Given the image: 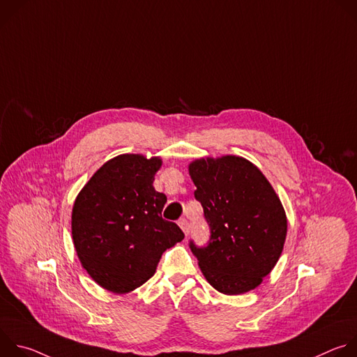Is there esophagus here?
<instances>
[{
	"mask_svg": "<svg viewBox=\"0 0 357 357\" xmlns=\"http://www.w3.org/2000/svg\"><path fill=\"white\" fill-rule=\"evenodd\" d=\"M178 225H179V227L182 229V231H183L185 234L189 233V230H190V223H189L186 219H181V220L178 222Z\"/></svg>",
	"mask_w": 357,
	"mask_h": 357,
	"instance_id": "esophagus-1",
	"label": "esophagus"
}]
</instances>
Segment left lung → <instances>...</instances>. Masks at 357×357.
I'll return each instance as SVG.
<instances>
[{
    "instance_id": "obj_1",
    "label": "left lung",
    "mask_w": 357,
    "mask_h": 357,
    "mask_svg": "<svg viewBox=\"0 0 357 357\" xmlns=\"http://www.w3.org/2000/svg\"><path fill=\"white\" fill-rule=\"evenodd\" d=\"M188 168L212 233L208 247L190 241L203 277L226 295L257 288L280 260L287 237L278 195L243 157H205Z\"/></svg>"
}]
</instances>
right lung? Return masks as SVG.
<instances>
[{"instance_id": "add662e5", "label": "right lung", "mask_w": 357, "mask_h": 357, "mask_svg": "<svg viewBox=\"0 0 357 357\" xmlns=\"http://www.w3.org/2000/svg\"><path fill=\"white\" fill-rule=\"evenodd\" d=\"M160 157L121 154L101 165L75 199L72 237L82 267L101 288L127 294L155 274L162 252L185 234L162 219L154 189Z\"/></svg>"}]
</instances>
